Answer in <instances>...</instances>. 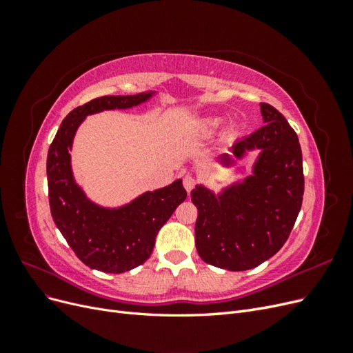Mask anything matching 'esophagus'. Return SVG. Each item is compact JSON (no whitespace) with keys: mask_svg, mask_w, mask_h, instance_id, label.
<instances>
[{"mask_svg":"<svg viewBox=\"0 0 353 353\" xmlns=\"http://www.w3.org/2000/svg\"><path fill=\"white\" fill-rule=\"evenodd\" d=\"M183 184H184V188L187 190V193H190V191L193 190L194 185H196V179H194V176L185 175V176H184V181H183Z\"/></svg>","mask_w":353,"mask_h":353,"instance_id":"esophagus-1","label":"esophagus"}]
</instances>
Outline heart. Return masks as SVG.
I'll use <instances>...</instances> for the list:
<instances>
[{"label":"heart","instance_id":"obj_1","mask_svg":"<svg viewBox=\"0 0 353 353\" xmlns=\"http://www.w3.org/2000/svg\"><path fill=\"white\" fill-rule=\"evenodd\" d=\"M221 123H222V119H221V117H218V116L208 117V119H205V121L201 122L200 128H201V131H205V132H213V131L218 130V128L221 126Z\"/></svg>","mask_w":353,"mask_h":353}]
</instances>
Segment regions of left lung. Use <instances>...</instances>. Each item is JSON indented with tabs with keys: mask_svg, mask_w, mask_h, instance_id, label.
<instances>
[{
	"mask_svg": "<svg viewBox=\"0 0 353 353\" xmlns=\"http://www.w3.org/2000/svg\"><path fill=\"white\" fill-rule=\"evenodd\" d=\"M263 126L234 141L218 163L230 168L258 150L252 175L221 187L197 184L196 249L209 265L228 271L256 268L279 252L301 212L305 179L299 138L285 117L261 103Z\"/></svg>",
	"mask_w": 353,
	"mask_h": 353,
	"instance_id": "8db88e82",
	"label": "left lung"
}]
</instances>
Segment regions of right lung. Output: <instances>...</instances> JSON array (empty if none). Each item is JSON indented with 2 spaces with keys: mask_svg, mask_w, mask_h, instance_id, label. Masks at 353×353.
<instances>
[{
  "mask_svg": "<svg viewBox=\"0 0 353 353\" xmlns=\"http://www.w3.org/2000/svg\"><path fill=\"white\" fill-rule=\"evenodd\" d=\"M156 91L135 95H104L73 109L63 119L47 157L48 197L52 219L78 258L108 274H122L143 265L153 252L159 230L187 199L183 179L144 191L121 206H103L91 200L77 183L72 147L78 128L90 114L126 110L150 100Z\"/></svg>",
  "mask_w": 353,
  "mask_h": 353,
  "instance_id": "1",
  "label": "right lung"
}]
</instances>
